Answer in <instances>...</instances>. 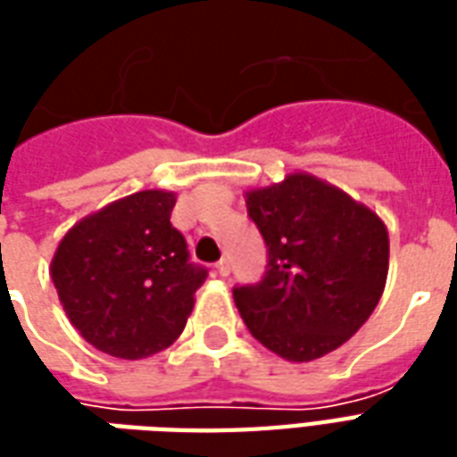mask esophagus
Segmentation results:
<instances>
[{"label": "esophagus", "mask_w": 457, "mask_h": 457, "mask_svg": "<svg viewBox=\"0 0 457 457\" xmlns=\"http://www.w3.org/2000/svg\"><path fill=\"white\" fill-rule=\"evenodd\" d=\"M215 271H218V277H229V271H232L229 259H220L218 264H215Z\"/></svg>", "instance_id": "1"}]
</instances>
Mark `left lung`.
Returning a JSON list of instances; mask_svg holds the SVG:
<instances>
[{"label": "left lung", "instance_id": "1", "mask_svg": "<svg viewBox=\"0 0 457 457\" xmlns=\"http://www.w3.org/2000/svg\"><path fill=\"white\" fill-rule=\"evenodd\" d=\"M267 242V271L235 287L239 316L259 343L291 362L333 353L382 298L389 235L377 212L326 180L291 173L247 193Z\"/></svg>", "mask_w": 457, "mask_h": 457}]
</instances>
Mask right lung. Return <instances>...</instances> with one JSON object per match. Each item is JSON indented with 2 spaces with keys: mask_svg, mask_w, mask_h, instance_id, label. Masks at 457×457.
Wrapping results in <instances>:
<instances>
[{
  "mask_svg": "<svg viewBox=\"0 0 457 457\" xmlns=\"http://www.w3.org/2000/svg\"><path fill=\"white\" fill-rule=\"evenodd\" d=\"M176 193L139 190L65 232L51 262L58 298L80 336L103 353L141 360L183 333L208 271L188 262L170 225Z\"/></svg>",
  "mask_w": 457,
  "mask_h": 457,
  "instance_id": "obj_1",
  "label": "right lung"
}]
</instances>
